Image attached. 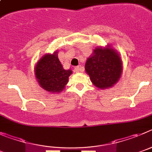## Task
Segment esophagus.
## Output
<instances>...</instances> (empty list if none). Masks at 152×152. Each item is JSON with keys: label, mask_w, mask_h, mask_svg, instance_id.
Listing matches in <instances>:
<instances>
[{"label": "esophagus", "mask_w": 152, "mask_h": 152, "mask_svg": "<svg viewBox=\"0 0 152 152\" xmlns=\"http://www.w3.org/2000/svg\"><path fill=\"white\" fill-rule=\"evenodd\" d=\"M75 71H76V73H79V72H81V71H83V67H81V66H76L75 67Z\"/></svg>", "instance_id": "esophagus-1"}]
</instances>
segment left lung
<instances>
[{
    "mask_svg": "<svg viewBox=\"0 0 152 152\" xmlns=\"http://www.w3.org/2000/svg\"><path fill=\"white\" fill-rule=\"evenodd\" d=\"M91 83L101 89L110 88L118 82L123 71L118 53L110 46L97 48L85 65Z\"/></svg>",
    "mask_w": 152,
    "mask_h": 152,
    "instance_id": "8db88e82",
    "label": "left lung"
}]
</instances>
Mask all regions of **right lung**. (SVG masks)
I'll return each instance as SVG.
<instances>
[{
  "mask_svg": "<svg viewBox=\"0 0 152 152\" xmlns=\"http://www.w3.org/2000/svg\"><path fill=\"white\" fill-rule=\"evenodd\" d=\"M72 70L64 69L57 57V51L42 56L36 64L35 74L42 88L52 93H60L67 84Z\"/></svg>",
  "mask_w": 152,
  "mask_h": 152,
  "instance_id": "right-lung-1",
  "label": "right lung"
}]
</instances>
